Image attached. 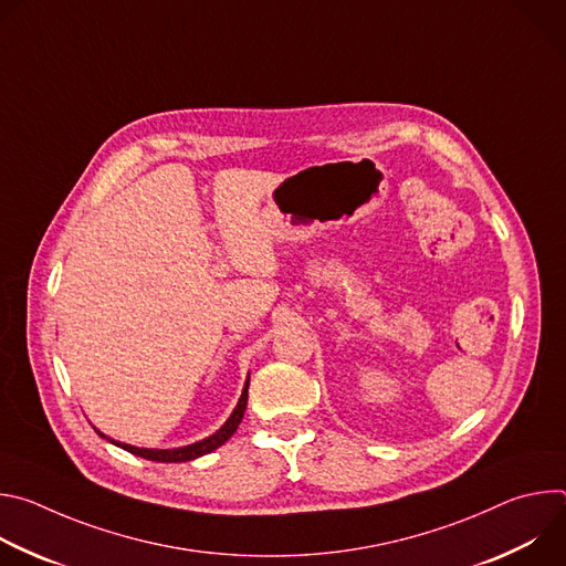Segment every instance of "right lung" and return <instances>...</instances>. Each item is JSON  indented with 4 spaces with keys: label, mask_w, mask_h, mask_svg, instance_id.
Returning <instances> with one entry per match:
<instances>
[{
    "label": "right lung",
    "mask_w": 566,
    "mask_h": 566,
    "mask_svg": "<svg viewBox=\"0 0 566 566\" xmlns=\"http://www.w3.org/2000/svg\"><path fill=\"white\" fill-rule=\"evenodd\" d=\"M247 400H249V380H247V387L244 391H241V398L237 402L234 412L230 415V419L223 423L221 430H217L212 437L199 441V443H192V446H186V448H177V450H147V448H134V446H127V443H118V441H112L116 446H120L123 450L136 454V457H143V459H149V461H160V463H181V461H192L197 457H203L212 450H217L219 446H223L237 430V426L241 423V419H244V412H247Z\"/></svg>",
    "instance_id": "obj_1"
}]
</instances>
